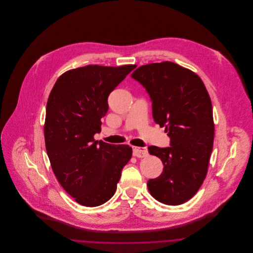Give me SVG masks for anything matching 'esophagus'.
<instances>
[{
  "mask_svg": "<svg viewBox=\"0 0 253 253\" xmlns=\"http://www.w3.org/2000/svg\"><path fill=\"white\" fill-rule=\"evenodd\" d=\"M132 155L136 158H144L147 156V148L146 147H133Z\"/></svg>",
  "mask_w": 253,
  "mask_h": 253,
  "instance_id": "esophagus-1",
  "label": "esophagus"
}]
</instances>
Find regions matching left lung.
I'll use <instances>...</instances> for the list:
<instances>
[{"mask_svg": "<svg viewBox=\"0 0 253 253\" xmlns=\"http://www.w3.org/2000/svg\"><path fill=\"white\" fill-rule=\"evenodd\" d=\"M130 77L145 88L155 122L170 138V146H148L164 164L162 174L147 181L148 190L165 205L184 204L203 184L212 151L210 94L197 75L171 62L141 66Z\"/></svg>", "mask_w": 253, "mask_h": 253, "instance_id": "left-lung-1", "label": "left lung"}]
</instances>
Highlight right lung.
<instances>
[{
    "instance_id": "add662e5",
    "label": "right lung",
    "mask_w": 253,
    "mask_h": 253,
    "mask_svg": "<svg viewBox=\"0 0 253 253\" xmlns=\"http://www.w3.org/2000/svg\"><path fill=\"white\" fill-rule=\"evenodd\" d=\"M136 66H86L62 75L48 95L44 142L53 171L82 206L104 205L115 194L131 147L94 140L108 97Z\"/></svg>"
}]
</instances>
